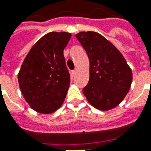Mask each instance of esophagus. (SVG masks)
I'll return each mask as SVG.
<instances>
[{
	"label": "esophagus",
	"mask_w": 151,
	"mask_h": 151,
	"mask_svg": "<svg viewBox=\"0 0 151 151\" xmlns=\"http://www.w3.org/2000/svg\"><path fill=\"white\" fill-rule=\"evenodd\" d=\"M77 73H78V69H75L74 70H73V75H75Z\"/></svg>",
	"instance_id": "obj_1"
}]
</instances>
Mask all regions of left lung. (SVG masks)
<instances>
[{"instance_id": "left-lung-1", "label": "left lung", "mask_w": 151, "mask_h": 151, "mask_svg": "<svg viewBox=\"0 0 151 151\" xmlns=\"http://www.w3.org/2000/svg\"><path fill=\"white\" fill-rule=\"evenodd\" d=\"M87 53L90 79L82 91L91 104L102 111L116 107L129 91L133 73L123 55L94 31L75 35Z\"/></svg>"}]
</instances>
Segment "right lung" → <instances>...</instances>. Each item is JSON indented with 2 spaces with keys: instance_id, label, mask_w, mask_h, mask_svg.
Listing matches in <instances>:
<instances>
[{
  "instance_id": "right-lung-1",
  "label": "right lung",
  "mask_w": 151,
  "mask_h": 151,
  "mask_svg": "<svg viewBox=\"0 0 151 151\" xmlns=\"http://www.w3.org/2000/svg\"><path fill=\"white\" fill-rule=\"evenodd\" d=\"M71 34L50 32L35 43L18 73L22 95L35 111L49 114L62 105L70 83L63 51Z\"/></svg>"
}]
</instances>
